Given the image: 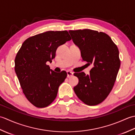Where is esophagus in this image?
<instances>
[{
  "instance_id": "esophagus-1",
  "label": "esophagus",
  "mask_w": 135,
  "mask_h": 135,
  "mask_svg": "<svg viewBox=\"0 0 135 135\" xmlns=\"http://www.w3.org/2000/svg\"><path fill=\"white\" fill-rule=\"evenodd\" d=\"M67 77L68 78H70V77L73 76L74 75V73L73 72H71L70 71H67Z\"/></svg>"
}]
</instances>
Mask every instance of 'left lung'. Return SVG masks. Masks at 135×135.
Instances as JSON below:
<instances>
[{"label":"left lung","mask_w":135,"mask_h":135,"mask_svg":"<svg viewBox=\"0 0 135 135\" xmlns=\"http://www.w3.org/2000/svg\"><path fill=\"white\" fill-rule=\"evenodd\" d=\"M68 32L81 50L82 60L93 66L89 75L74 74L79 82L74 90L86 104H99L108 96L115 82L120 68L118 47L105 33L88 29Z\"/></svg>","instance_id":"8db88e82"}]
</instances>
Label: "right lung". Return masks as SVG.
Listing matches in <instances>:
<instances>
[{
  "mask_svg": "<svg viewBox=\"0 0 135 135\" xmlns=\"http://www.w3.org/2000/svg\"><path fill=\"white\" fill-rule=\"evenodd\" d=\"M70 40L67 31H47L25 40L17 53L16 74L25 96L35 107H47L56 99L67 74L54 72L46 62L52 61L57 47Z\"/></svg>",
  "mask_w": 135,
  "mask_h": 135,
  "instance_id": "add662e5",
  "label": "right lung"
}]
</instances>
